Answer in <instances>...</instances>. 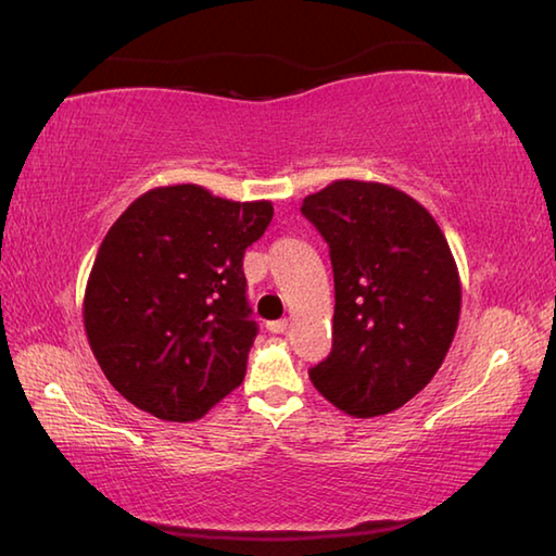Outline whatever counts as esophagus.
<instances>
[{
    "label": "esophagus",
    "instance_id": "1",
    "mask_svg": "<svg viewBox=\"0 0 556 556\" xmlns=\"http://www.w3.org/2000/svg\"><path fill=\"white\" fill-rule=\"evenodd\" d=\"M287 326H289L287 318H279V321H269V324H267V331H269V333H285Z\"/></svg>",
    "mask_w": 556,
    "mask_h": 556
}]
</instances>
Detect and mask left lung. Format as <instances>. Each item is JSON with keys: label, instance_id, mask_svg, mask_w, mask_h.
<instances>
[{"label": "left lung", "instance_id": "left-lung-1", "mask_svg": "<svg viewBox=\"0 0 556 556\" xmlns=\"http://www.w3.org/2000/svg\"><path fill=\"white\" fill-rule=\"evenodd\" d=\"M301 213L328 242L333 351L314 388L357 419L400 409L434 378L460 316V277L431 213L400 188L338 178Z\"/></svg>", "mask_w": 556, "mask_h": 556}]
</instances>
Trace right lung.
Wrapping results in <instances>:
<instances>
[{
	"mask_svg": "<svg viewBox=\"0 0 556 556\" xmlns=\"http://www.w3.org/2000/svg\"><path fill=\"white\" fill-rule=\"evenodd\" d=\"M275 215L199 184L156 186L119 215L90 269L83 324L122 397L195 421L240 388L257 336L242 257Z\"/></svg>",
	"mask_w": 556,
	"mask_h": 556,
	"instance_id": "right-lung-1",
	"label": "right lung"
}]
</instances>
